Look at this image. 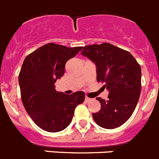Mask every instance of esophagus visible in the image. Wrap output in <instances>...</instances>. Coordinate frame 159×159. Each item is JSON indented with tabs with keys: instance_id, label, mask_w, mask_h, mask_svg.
<instances>
[{
	"instance_id": "1",
	"label": "esophagus",
	"mask_w": 159,
	"mask_h": 159,
	"mask_svg": "<svg viewBox=\"0 0 159 159\" xmlns=\"http://www.w3.org/2000/svg\"><path fill=\"white\" fill-rule=\"evenodd\" d=\"M85 101H86V102H90L91 98H89L88 97H85Z\"/></svg>"
}]
</instances>
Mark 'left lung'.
Here are the masks:
<instances>
[{
	"label": "left lung",
	"mask_w": 159,
	"mask_h": 159,
	"mask_svg": "<svg viewBox=\"0 0 159 159\" xmlns=\"http://www.w3.org/2000/svg\"><path fill=\"white\" fill-rule=\"evenodd\" d=\"M81 54L96 66L97 81L105 82L108 100L101 98V110L93 113L97 124L114 129L127 121L134 111L141 93V66L131 53L110 43L85 46Z\"/></svg>",
	"instance_id": "obj_1"
}]
</instances>
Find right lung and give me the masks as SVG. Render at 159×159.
Here are the masks:
<instances>
[{"instance_id":"1","label":"right lung","mask_w":159,"mask_h":159,"mask_svg":"<svg viewBox=\"0 0 159 159\" xmlns=\"http://www.w3.org/2000/svg\"><path fill=\"white\" fill-rule=\"evenodd\" d=\"M82 47L49 43L26 57L19 74L21 100L30 118L48 132H59L72 121L74 110L85 100L83 91L57 92L54 83L64 75L67 61Z\"/></svg>"}]
</instances>
